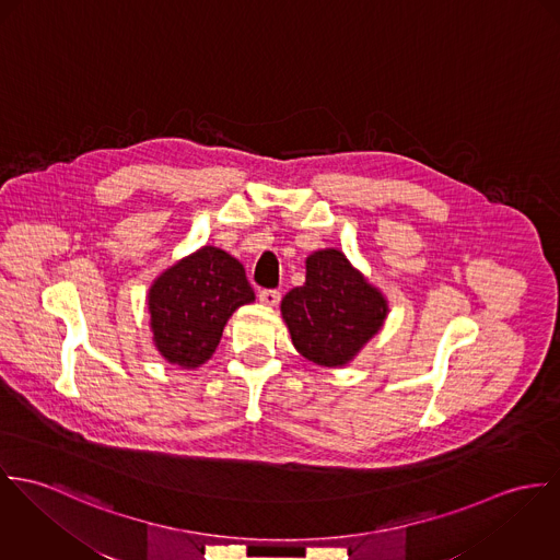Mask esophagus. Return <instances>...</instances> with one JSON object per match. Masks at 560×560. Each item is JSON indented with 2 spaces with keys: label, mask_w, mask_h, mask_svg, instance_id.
Masks as SVG:
<instances>
[{
  "label": "esophagus",
  "mask_w": 560,
  "mask_h": 560,
  "mask_svg": "<svg viewBox=\"0 0 560 560\" xmlns=\"http://www.w3.org/2000/svg\"><path fill=\"white\" fill-rule=\"evenodd\" d=\"M281 301V294L277 290H261L259 292V303L266 307H277Z\"/></svg>",
  "instance_id": "1"
}]
</instances>
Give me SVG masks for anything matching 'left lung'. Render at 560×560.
Masks as SVG:
<instances>
[{"mask_svg":"<svg viewBox=\"0 0 560 560\" xmlns=\"http://www.w3.org/2000/svg\"><path fill=\"white\" fill-rule=\"evenodd\" d=\"M305 266V285L281 301L283 322L307 361L346 368L382 330L388 301L343 250H313Z\"/></svg>","mask_w":560,"mask_h":560,"instance_id":"left-lung-1","label":"left lung"}]
</instances>
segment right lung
Returning a JSON list of instances; mask_svg holds the SVG:
<instances>
[{
	"mask_svg": "<svg viewBox=\"0 0 560 560\" xmlns=\"http://www.w3.org/2000/svg\"><path fill=\"white\" fill-rule=\"evenodd\" d=\"M255 301L243 264L206 245L163 270L148 290L152 341L183 370L208 363L232 313Z\"/></svg>",
	"mask_w": 560,
	"mask_h": 560,
	"instance_id": "add662e5",
	"label": "right lung"
}]
</instances>
